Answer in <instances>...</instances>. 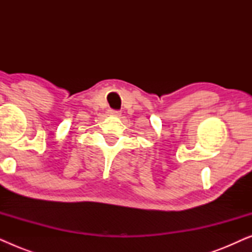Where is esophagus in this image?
<instances>
[{"instance_id":"34e87169","label":"esophagus","mask_w":252,"mask_h":252,"mask_svg":"<svg viewBox=\"0 0 252 252\" xmlns=\"http://www.w3.org/2000/svg\"><path fill=\"white\" fill-rule=\"evenodd\" d=\"M110 115L111 116H115V117H119L122 113H120V111H115V110H110Z\"/></svg>"}]
</instances>
